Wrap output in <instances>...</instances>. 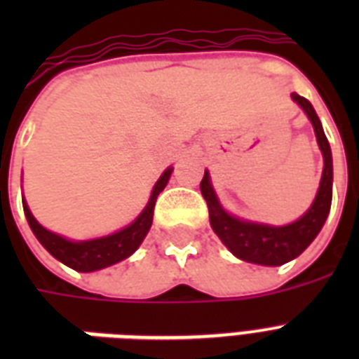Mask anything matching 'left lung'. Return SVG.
Listing matches in <instances>:
<instances>
[{
    "label": "left lung",
    "mask_w": 359,
    "mask_h": 359,
    "mask_svg": "<svg viewBox=\"0 0 359 359\" xmlns=\"http://www.w3.org/2000/svg\"><path fill=\"white\" fill-rule=\"evenodd\" d=\"M298 106L311 121L317 143L324 158V169L317 197L307 212L289 225H268L245 222L225 212L219 205L216 191L210 184V175L205 171L201 180V194L208 205V216L214 233L227 245V250L235 257L245 262H255L264 266H279L292 261L311 244L323 229L332 207V182H334V165H332V151L324 134L320 119L315 114L311 102L307 98L292 93L290 95Z\"/></svg>",
    "instance_id": "1"
}]
</instances>
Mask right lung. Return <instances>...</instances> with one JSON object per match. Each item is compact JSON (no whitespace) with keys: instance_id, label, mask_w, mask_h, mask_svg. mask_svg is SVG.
<instances>
[{"instance_id":"obj_1","label":"right lung","mask_w":359,"mask_h":359,"mask_svg":"<svg viewBox=\"0 0 359 359\" xmlns=\"http://www.w3.org/2000/svg\"><path fill=\"white\" fill-rule=\"evenodd\" d=\"M173 168H168L162 173V177L158 179V182L152 188L151 199L147 203V207L143 208V212L124 229L117 231L114 235L102 236V238L93 240H81V242H74V240L63 238L61 235H55L52 231L44 229L31 214L27 203H24V212L27 218L33 235L48 250L50 255H53L57 261L70 266L72 270L78 272H95L100 268L111 266L115 262L123 261L126 257L134 253L143 238L147 236L149 229L152 225V214H154V205H156V197L160 196V191L165 188L169 177H171Z\"/></svg>"}]
</instances>
